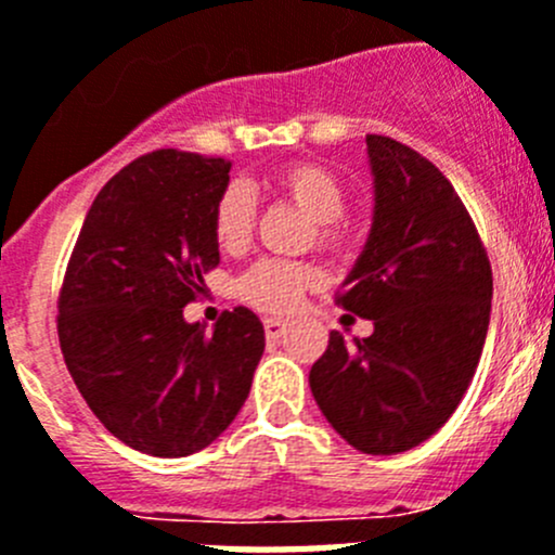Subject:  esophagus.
Here are the masks:
<instances>
[{
	"mask_svg": "<svg viewBox=\"0 0 555 555\" xmlns=\"http://www.w3.org/2000/svg\"><path fill=\"white\" fill-rule=\"evenodd\" d=\"M284 332H287V321H282V318H264V337L268 340H279Z\"/></svg>",
	"mask_w": 555,
	"mask_h": 555,
	"instance_id": "1",
	"label": "esophagus"
}]
</instances>
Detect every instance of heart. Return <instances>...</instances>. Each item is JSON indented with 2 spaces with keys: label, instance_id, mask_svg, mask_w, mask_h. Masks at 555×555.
Segmentation results:
<instances>
[{
  "label": "heart",
  "instance_id": "obj_1",
  "mask_svg": "<svg viewBox=\"0 0 555 555\" xmlns=\"http://www.w3.org/2000/svg\"><path fill=\"white\" fill-rule=\"evenodd\" d=\"M273 190L315 220L321 245L335 248L344 243L346 231L340 218L346 211V186L335 172L326 170L324 164H287L273 176ZM254 215L257 211H254L250 192L243 184L225 186L215 204V215H211V229H215V240L220 248L229 254L243 250L254 234ZM318 282H321V273L312 264L264 259L240 279V296L259 310L287 312L301 301L305 291L315 287Z\"/></svg>",
  "mask_w": 555,
  "mask_h": 555
}]
</instances>
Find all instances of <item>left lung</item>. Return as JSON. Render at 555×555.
Here are the masks:
<instances>
[{"label": "left lung", "mask_w": 555, "mask_h": 555, "mask_svg": "<svg viewBox=\"0 0 555 555\" xmlns=\"http://www.w3.org/2000/svg\"><path fill=\"white\" fill-rule=\"evenodd\" d=\"M374 223L337 305L374 321L330 346L310 371L326 422L354 450L397 455L444 427L489 332L491 264L469 211L436 164L369 133Z\"/></svg>", "instance_id": "obj_1"}]
</instances>
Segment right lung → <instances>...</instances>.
Here are the masks:
<instances>
[{
    "mask_svg": "<svg viewBox=\"0 0 555 555\" xmlns=\"http://www.w3.org/2000/svg\"><path fill=\"white\" fill-rule=\"evenodd\" d=\"M231 162L153 151L111 178L77 234L57 298L66 369L122 444L156 457L209 447L234 422L264 351L245 307L215 330L186 324L204 273L218 268L211 215Z\"/></svg>",
    "mask_w": 555,
    "mask_h": 555,
    "instance_id": "obj_1",
    "label": "right lung"
}]
</instances>
